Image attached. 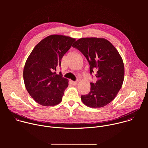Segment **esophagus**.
<instances>
[{
  "instance_id": "1",
  "label": "esophagus",
  "mask_w": 148,
  "mask_h": 148,
  "mask_svg": "<svg viewBox=\"0 0 148 148\" xmlns=\"http://www.w3.org/2000/svg\"><path fill=\"white\" fill-rule=\"evenodd\" d=\"M79 81H73V84L74 85H77V84L78 83Z\"/></svg>"
}]
</instances>
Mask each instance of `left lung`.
Here are the masks:
<instances>
[{
  "label": "left lung",
  "instance_id": "left-lung-1",
  "mask_svg": "<svg viewBox=\"0 0 148 148\" xmlns=\"http://www.w3.org/2000/svg\"><path fill=\"white\" fill-rule=\"evenodd\" d=\"M73 47L86 57L90 74L97 70L96 82H91L87 95L81 97L82 102L91 108H101L111 102L122 87L124 78L123 60L110 42L102 38H81Z\"/></svg>",
  "mask_w": 148,
  "mask_h": 148
}]
</instances>
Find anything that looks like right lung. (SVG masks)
Wrapping results in <instances>:
<instances>
[{
    "instance_id": "right-lung-1",
    "label": "right lung",
    "mask_w": 148,
    "mask_h": 148,
    "mask_svg": "<svg viewBox=\"0 0 148 148\" xmlns=\"http://www.w3.org/2000/svg\"><path fill=\"white\" fill-rule=\"evenodd\" d=\"M75 41L68 36H49L39 42L27 58L24 82L29 94L38 103L54 106L61 101L69 86L68 79L56 71Z\"/></svg>"
}]
</instances>
